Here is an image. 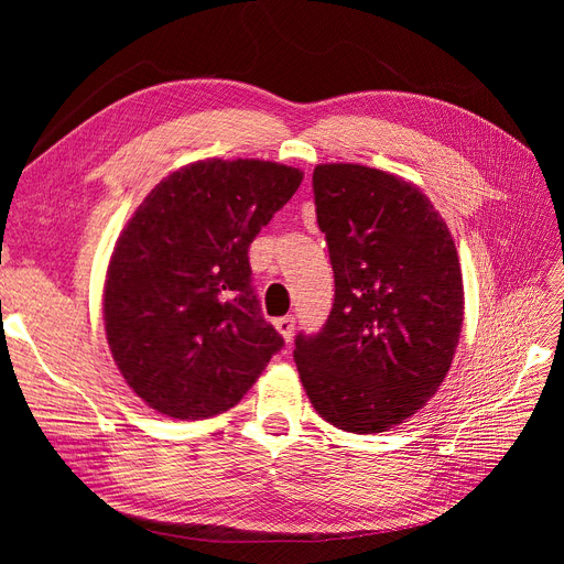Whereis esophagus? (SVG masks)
I'll use <instances>...</instances> for the list:
<instances>
[{
  "instance_id": "1",
  "label": "esophagus",
  "mask_w": 564,
  "mask_h": 564,
  "mask_svg": "<svg viewBox=\"0 0 564 564\" xmlns=\"http://www.w3.org/2000/svg\"><path fill=\"white\" fill-rule=\"evenodd\" d=\"M294 327H296V319H294L292 315H284V317H278V319H275V329L282 334L284 340H292Z\"/></svg>"
}]
</instances>
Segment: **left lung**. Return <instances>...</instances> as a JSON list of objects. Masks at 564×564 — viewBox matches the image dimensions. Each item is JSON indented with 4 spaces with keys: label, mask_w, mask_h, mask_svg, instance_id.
I'll use <instances>...</instances> for the list:
<instances>
[{
    "label": "left lung",
    "mask_w": 564,
    "mask_h": 564,
    "mask_svg": "<svg viewBox=\"0 0 564 564\" xmlns=\"http://www.w3.org/2000/svg\"><path fill=\"white\" fill-rule=\"evenodd\" d=\"M317 226L329 247L327 324L296 336L315 412L357 435L383 433L445 381L464 324L452 232L421 187L362 164H317Z\"/></svg>",
    "instance_id": "obj_1"
}]
</instances>
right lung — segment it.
Returning a JSON list of instances; mask_svg holds the SVG:
<instances>
[{
	"label": "right lung",
	"instance_id": "1",
	"mask_svg": "<svg viewBox=\"0 0 564 564\" xmlns=\"http://www.w3.org/2000/svg\"><path fill=\"white\" fill-rule=\"evenodd\" d=\"M301 181V169L278 162L199 160L162 178L129 218L106 275V336L155 412H228L284 346L251 289L249 245Z\"/></svg>",
	"mask_w": 564,
	"mask_h": 564
}]
</instances>
